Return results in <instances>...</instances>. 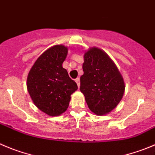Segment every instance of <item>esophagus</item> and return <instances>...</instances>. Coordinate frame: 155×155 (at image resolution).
I'll return each instance as SVG.
<instances>
[{
  "label": "esophagus",
  "mask_w": 155,
  "mask_h": 155,
  "mask_svg": "<svg viewBox=\"0 0 155 155\" xmlns=\"http://www.w3.org/2000/svg\"><path fill=\"white\" fill-rule=\"evenodd\" d=\"M75 82L77 83V84H78V87H80V78H77L76 79H75Z\"/></svg>",
  "instance_id": "1"
}]
</instances>
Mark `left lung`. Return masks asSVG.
<instances>
[{
    "label": "left lung",
    "mask_w": 155,
    "mask_h": 155,
    "mask_svg": "<svg viewBox=\"0 0 155 155\" xmlns=\"http://www.w3.org/2000/svg\"><path fill=\"white\" fill-rule=\"evenodd\" d=\"M84 58L80 90L90 110L97 115H105L123 98L124 81L114 62L101 49L91 48Z\"/></svg>",
    "instance_id": "1"
}]
</instances>
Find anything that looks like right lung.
Masks as SVG:
<instances>
[{
    "instance_id": "obj_1",
    "label": "right lung",
    "mask_w": 155,
    "mask_h": 155,
    "mask_svg": "<svg viewBox=\"0 0 155 155\" xmlns=\"http://www.w3.org/2000/svg\"><path fill=\"white\" fill-rule=\"evenodd\" d=\"M67 54L64 45L51 47L37 58L28 74V92L35 105L48 116H59L66 111L71 95L78 90L62 67Z\"/></svg>"
}]
</instances>
